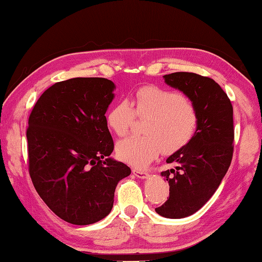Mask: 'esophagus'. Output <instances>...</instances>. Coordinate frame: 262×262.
<instances>
[{
    "instance_id": "34e87169",
    "label": "esophagus",
    "mask_w": 262,
    "mask_h": 262,
    "mask_svg": "<svg viewBox=\"0 0 262 262\" xmlns=\"http://www.w3.org/2000/svg\"><path fill=\"white\" fill-rule=\"evenodd\" d=\"M132 173L135 174L136 177L140 178V179H146V178L148 177V172L144 171V170H138V169H133L132 170Z\"/></svg>"
}]
</instances>
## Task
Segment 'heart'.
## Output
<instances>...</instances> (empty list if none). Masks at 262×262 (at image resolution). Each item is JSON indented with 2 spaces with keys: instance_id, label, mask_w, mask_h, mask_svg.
Here are the masks:
<instances>
[{
  "instance_id": "heart-1",
  "label": "heart",
  "mask_w": 262,
  "mask_h": 262,
  "mask_svg": "<svg viewBox=\"0 0 262 262\" xmlns=\"http://www.w3.org/2000/svg\"><path fill=\"white\" fill-rule=\"evenodd\" d=\"M136 116L146 120L144 136L127 137L117 142L116 155L135 167H146L162 151L172 155L189 144L199 125L194 103L180 93L159 86L140 88L127 100L116 102L106 115L107 126L116 136L126 135Z\"/></svg>"
}]
</instances>
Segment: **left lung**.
Masks as SVG:
<instances>
[{"label":"left lung","mask_w":262,"mask_h":262,"mask_svg":"<svg viewBox=\"0 0 262 262\" xmlns=\"http://www.w3.org/2000/svg\"><path fill=\"white\" fill-rule=\"evenodd\" d=\"M163 77L167 85L189 98L199 114V125L189 144L166 160L176 169L161 173L169 182L170 194L155 211L165 218L181 219L211 199L229 169L234 151L233 105L210 77L187 72Z\"/></svg>","instance_id":"left-lung-1"}]
</instances>
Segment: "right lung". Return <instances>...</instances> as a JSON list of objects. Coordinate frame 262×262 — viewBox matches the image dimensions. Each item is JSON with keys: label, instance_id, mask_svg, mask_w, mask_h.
<instances>
[{"label": "right lung", "instance_id": "add662e5", "mask_svg": "<svg viewBox=\"0 0 262 262\" xmlns=\"http://www.w3.org/2000/svg\"><path fill=\"white\" fill-rule=\"evenodd\" d=\"M114 89L102 77L54 83L28 118L33 185L53 213L73 225H91L110 214L118 181L131 173L124 163L105 159L114 150L105 116Z\"/></svg>", "mask_w": 262, "mask_h": 262}]
</instances>
